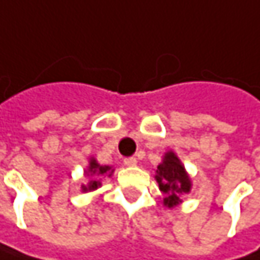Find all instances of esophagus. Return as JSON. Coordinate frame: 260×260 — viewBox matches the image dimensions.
<instances>
[{"instance_id": "obj_1", "label": "esophagus", "mask_w": 260, "mask_h": 260, "mask_svg": "<svg viewBox=\"0 0 260 260\" xmlns=\"http://www.w3.org/2000/svg\"><path fill=\"white\" fill-rule=\"evenodd\" d=\"M124 164H125V166H136V164H138V159L135 157L124 158Z\"/></svg>"}]
</instances>
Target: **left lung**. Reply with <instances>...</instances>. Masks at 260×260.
<instances>
[{
    "label": "left lung",
    "mask_w": 260,
    "mask_h": 260,
    "mask_svg": "<svg viewBox=\"0 0 260 260\" xmlns=\"http://www.w3.org/2000/svg\"><path fill=\"white\" fill-rule=\"evenodd\" d=\"M155 179L159 191L166 195L164 204L169 207L176 206L180 201L179 197L189 192L191 189V180L186 175L183 166L180 164L179 158L173 152H167L164 155V161L157 167Z\"/></svg>",
    "instance_id": "obj_1"
}]
</instances>
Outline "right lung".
<instances>
[{
    "instance_id": "add662e5",
    "label": "right lung",
    "mask_w": 260,
    "mask_h": 260,
    "mask_svg": "<svg viewBox=\"0 0 260 260\" xmlns=\"http://www.w3.org/2000/svg\"><path fill=\"white\" fill-rule=\"evenodd\" d=\"M88 172H90L91 175L102 176V175L108 173V172H111V173H112L114 170H111V167H109V166H101V164H98V162H96V159H90ZM111 173H109V176H111ZM98 186H101V182H99V180H90L88 186H83V191H91V189H96Z\"/></svg>"
}]
</instances>
